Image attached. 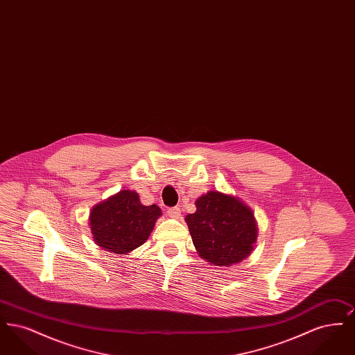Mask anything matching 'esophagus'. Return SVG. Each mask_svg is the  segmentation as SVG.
<instances>
[{"mask_svg":"<svg viewBox=\"0 0 355 355\" xmlns=\"http://www.w3.org/2000/svg\"><path fill=\"white\" fill-rule=\"evenodd\" d=\"M168 216L170 218H180L181 217V209L180 207H170V209H168Z\"/></svg>","mask_w":355,"mask_h":355,"instance_id":"obj_1","label":"esophagus"}]
</instances>
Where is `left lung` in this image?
<instances>
[{"mask_svg": "<svg viewBox=\"0 0 355 355\" xmlns=\"http://www.w3.org/2000/svg\"><path fill=\"white\" fill-rule=\"evenodd\" d=\"M196 207L185 220L201 258L214 266H232L252 254L258 229L248 205L210 190L196 201Z\"/></svg>", "mask_w": 355, "mask_h": 355, "instance_id": "8db88e82", "label": "left lung"}]
</instances>
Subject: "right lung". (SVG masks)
<instances>
[{
	"label": "right lung",
	"instance_id": "obj_1",
	"mask_svg": "<svg viewBox=\"0 0 355 355\" xmlns=\"http://www.w3.org/2000/svg\"><path fill=\"white\" fill-rule=\"evenodd\" d=\"M161 214L157 205L139 202L133 190H121L92 209L89 226L94 242L102 249L128 254L146 242Z\"/></svg>",
	"mask_w": 355,
	"mask_h": 355
}]
</instances>
